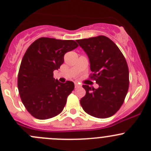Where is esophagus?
Instances as JSON below:
<instances>
[{"instance_id": "esophagus-1", "label": "esophagus", "mask_w": 151, "mask_h": 151, "mask_svg": "<svg viewBox=\"0 0 151 151\" xmlns=\"http://www.w3.org/2000/svg\"><path fill=\"white\" fill-rule=\"evenodd\" d=\"M81 86L80 84H78V83H75V88H80V87Z\"/></svg>"}]
</instances>
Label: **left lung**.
<instances>
[{"mask_svg":"<svg viewBox=\"0 0 151 151\" xmlns=\"http://www.w3.org/2000/svg\"><path fill=\"white\" fill-rule=\"evenodd\" d=\"M89 58L97 89L83 85L86 94L80 104L88 115L106 118L115 115L124 102L129 86L127 62L118 46L108 37L98 36L77 40Z\"/></svg>","mask_w":151,"mask_h":151,"instance_id":"obj_1","label":"left lung"}]
</instances>
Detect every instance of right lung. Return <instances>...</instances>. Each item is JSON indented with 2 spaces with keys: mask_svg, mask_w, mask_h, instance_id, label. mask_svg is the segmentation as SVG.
Wrapping results in <instances>:
<instances>
[{
  "mask_svg": "<svg viewBox=\"0 0 151 151\" xmlns=\"http://www.w3.org/2000/svg\"><path fill=\"white\" fill-rule=\"evenodd\" d=\"M78 47L74 40L42 37L25 52L18 73L17 86L22 104L32 116L46 120L59 115L74 84L61 83L53 71L64 62V55Z\"/></svg>",
  "mask_w": 151,
  "mask_h": 151,
  "instance_id": "add662e5",
  "label": "right lung"
}]
</instances>
